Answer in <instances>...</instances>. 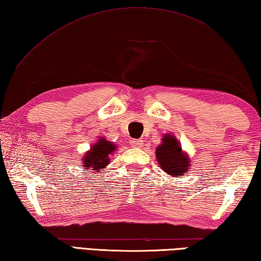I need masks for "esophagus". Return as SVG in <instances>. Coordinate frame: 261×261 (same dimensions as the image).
Wrapping results in <instances>:
<instances>
[{
  "label": "esophagus",
  "instance_id": "esophagus-1",
  "mask_svg": "<svg viewBox=\"0 0 261 261\" xmlns=\"http://www.w3.org/2000/svg\"><path fill=\"white\" fill-rule=\"evenodd\" d=\"M130 144L132 147H140L141 145H143V140H137V139H132L130 140Z\"/></svg>",
  "mask_w": 261,
  "mask_h": 261
}]
</instances>
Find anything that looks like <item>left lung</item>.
Masks as SVG:
<instances>
[{"label":"left lung","instance_id":"1","mask_svg":"<svg viewBox=\"0 0 261 261\" xmlns=\"http://www.w3.org/2000/svg\"><path fill=\"white\" fill-rule=\"evenodd\" d=\"M155 154L160 168L170 176H184L188 172L191 161L173 135L163 136L162 144L158 146Z\"/></svg>","mask_w":261,"mask_h":261}]
</instances>
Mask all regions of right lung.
I'll return each instance as SVG.
<instances>
[{
	"label": "right lung",
	"mask_w": 261,
	"mask_h": 261,
	"mask_svg": "<svg viewBox=\"0 0 261 261\" xmlns=\"http://www.w3.org/2000/svg\"><path fill=\"white\" fill-rule=\"evenodd\" d=\"M116 149V145L112 141L106 140L101 137L98 143L91 146L89 151H87L82 159V164L84 169L93 170L94 172H100L110 164V155Z\"/></svg>",
	"instance_id": "add662e5"
}]
</instances>
